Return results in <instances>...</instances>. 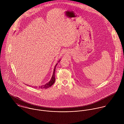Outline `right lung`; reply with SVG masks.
Instances as JSON below:
<instances>
[{"instance_id": "add662e5", "label": "right lung", "mask_w": 124, "mask_h": 124, "mask_svg": "<svg viewBox=\"0 0 124 124\" xmlns=\"http://www.w3.org/2000/svg\"><path fill=\"white\" fill-rule=\"evenodd\" d=\"M60 60L58 62V63L59 62H60ZM58 63H56V64L55 65V67H54V70H53V76H52V78H51V79L50 80V81L48 83H46V84H45L44 85H41V86H39V87H38V86H36V88L45 89L51 87L52 85H53V84L54 83V82H55V71L56 67L57 65L58 64Z\"/></svg>"}]
</instances>
